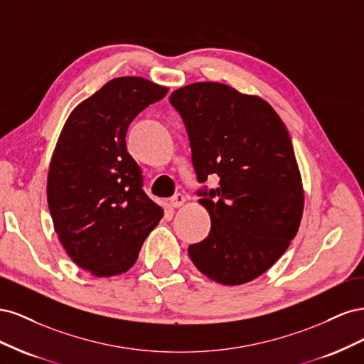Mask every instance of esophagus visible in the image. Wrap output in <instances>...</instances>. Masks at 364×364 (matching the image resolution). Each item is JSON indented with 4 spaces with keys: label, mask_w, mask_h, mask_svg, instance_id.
<instances>
[{
    "label": "esophagus",
    "mask_w": 364,
    "mask_h": 364,
    "mask_svg": "<svg viewBox=\"0 0 364 364\" xmlns=\"http://www.w3.org/2000/svg\"><path fill=\"white\" fill-rule=\"evenodd\" d=\"M185 196L183 194H174L171 199H170V205L173 206V208H181L183 203H185Z\"/></svg>",
    "instance_id": "34e87169"
}]
</instances>
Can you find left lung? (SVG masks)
<instances>
[{
    "label": "left lung",
    "mask_w": 364,
    "mask_h": 364,
    "mask_svg": "<svg viewBox=\"0 0 364 364\" xmlns=\"http://www.w3.org/2000/svg\"><path fill=\"white\" fill-rule=\"evenodd\" d=\"M188 132L211 217L208 237L188 247L194 266L223 285L257 279L287 250L304 213V185L291 139L277 111L252 94L218 82H197L170 95Z\"/></svg>",
    "instance_id": "1"
}]
</instances>
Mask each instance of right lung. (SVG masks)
Instances as JSON below:
<instances>
[{
    "mask_svg": "<svg viewBox=\"0 0 364 364\" xmlns=\"http://www.w3.org/2000/svg\"><path fill=\"white\" fill-rule=\"evenodd\" d=\"M167 92L144 77H117L65 121L50 162L48 208L68 257L92 277L130 270L164 215L141 188L126 134L134 118Z\"/></svg>",
    "mask_w": 364,
    "mask_h": 364,
    "instance_id": "1",
    "label": "right lung"
}]
</instances>
